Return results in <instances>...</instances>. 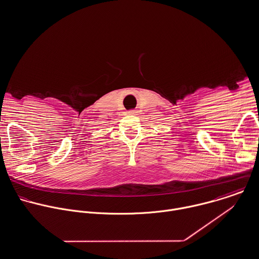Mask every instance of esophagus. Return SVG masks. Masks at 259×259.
Wrapping results in <instances>:
<instances>
[{"label": "esophagus", "mask_w": 259, "mask_h": 259, "mask_svg": "<svg viewBox=\"0 0 259 259\" xmlns=\"http://www.w3.org/2000/svg\"><path fill=\"white\" fill-rule=\"evenodd\" d=\"M128 113L132 115V114H135V113H136V111H135V110H129V111H128Z\"/></svg>", "instance_id": "1"}]
</instances>
